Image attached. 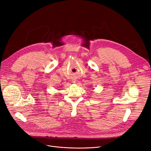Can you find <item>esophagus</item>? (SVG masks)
<instances>
[{
  "mask_svg": "<svg viewBox=\"0 0 151 151\" xmlns=\"http://www.w3.org/2000/svg\"><path fill=\"white\" fill-rule=\"evenodd\" d=\"M73 82H74V83H75V81H73Z\"/></svg>",
  "mask_w": 151,
  "mask_h": 151,
  "instance_id": "obj_1",
  "label": "esophagus"
}]
</instances>
